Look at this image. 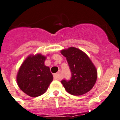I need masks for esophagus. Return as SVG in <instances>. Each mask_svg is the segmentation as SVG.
I'll return each mask as SVG.
<instances>
[{
  "label": "esophagus",
  "instance_id": "obj_1",
  "mask_svg": "<svg viewBox=\"0 0 120 120\" xmlns=\"http://www.w3.org/2000/svg\"><path fill=\"white\" fill-rule=\"evenodd\" d=\"M53 79L55 80H58L60 79V74L59 73H55L53 75Z\"/></svg>",
  "mask_w": 120,
  "mask_h": 120
}]
</instances>
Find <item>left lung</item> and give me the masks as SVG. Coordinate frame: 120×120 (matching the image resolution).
Masks as SVG:
<instances>
[{
  "label": "left lung",
  "instance_id": "left-lung-1",
  "mask_svg": "<svg viewBox=\"0 0 120 120\" xmlns=\"http://www.w3.org/2000/svg\"><path fill=\"white\" fill-rule=\"evenodd\" d=\"M66 57L71 73L70 80L63 79L61 83L67 92L79 95L89 92L95 84L97 77L95 67L86 54L78 49L70 47L61 52Z\"/></svg>",
  "mask_w": 120,
  "mask_h": 120
}]
</instances>
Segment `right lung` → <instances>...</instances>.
Listing matches in <instances>:
<instances>
[{"mask_svg": "<svg viewBox=\"0 0 120 120\" xmlns=\"http://www.w3.org/2000/svg\"><path fill=\"white\" fill-rule=\"evenodd\" d=\"M45 60V57L41 54L30 56L18 71V86L31 97H38L45 93L53 80L49 67L44 65Z\"/></svg>", "mask_w": 120, "mask_h": 120, "instance_id": "add662e5", "label": "right lung"}]
</instances>
